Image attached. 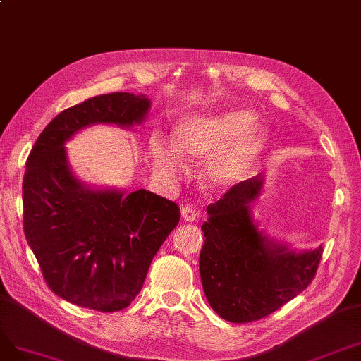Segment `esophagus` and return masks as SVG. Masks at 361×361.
Returning <instances> with one entry per match:
<instances>
[{
    "label": "esophagus",
    "instance_id": "esophagus-1",
    "mask_svg": "<svg viewBox=\"0 0 361 361\" xmlns=\"http://www.w3.org/2000/svg\"><path fill=\"white\" fill-rule=\"evenodd\" d=\"M181 217L185 220V222H195L197 217V212L195 210V207L192 205H184L181 208Z\"/></svg>",
    "mask_w": 361,
    "mask_h": 361
}]
</instances>
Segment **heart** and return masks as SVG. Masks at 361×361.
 Instances as JSON below:
<instances>
[{
    "instance_id": "1",
    "label": "heart",
    "mask_w": 361,
    "mask_h": 361,
    "mask_svg": "<svg viewBox=\"0 0 361 361\" xmlns=\"http://www.w3.org/2000/svg\"><path fill=\"white\" fill-rule=\"evenodd\" d=\"M257 117L246 109L231 111L214 117L189 118L180 123L173 135V148L154 133L149 139L151 166L160 178H176L181 159L197 160L213 156L205 166V177L213 185L235 183L261 156L269 133L253 124Z\"/></svg>"
}]
</instances>
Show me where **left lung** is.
<instances>
[{
  "label": "left lung",
  "instance_id": "left-lung-1",
  "mask_svg": "<svg viewBox=\"0 0 361 361\" xmlns=\"http://www.w3.org/2000/svg\"><path fill=\"white\" fill-rule=\"evenodd\" d=\"M264 176L232 188L207 207L201 226L200 273L205 297L220 318L252 322L270 315L305 290L317 274L322 246L294 252L267 238L252 217Z\"/></svg>",
  "mask_w": 361,
  "mask_h": 361
}]
</instances>
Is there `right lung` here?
I'll return each instance as SVG.
<instances>
[{
    "label": "right lung",
    "instance_id": "1",
    "mask_svg": "<svg viewBox=\"0 0 361 361\" xmlns=\"http://www.w3.org/2000/svg\"><path fill=\"white\" fill-rule=\"evenodd\" d=\"M149 109L145 96L111 92L60 112L27 159L24 232L46 285L71 303L99 312L129 306L149 264L178 225L180 207L145 189L92 190L71 171L64 144L87 126L129 127Z\"/></svg>",
    "mask_w": 361,
    "mask_h": 361
}]
</instances>
